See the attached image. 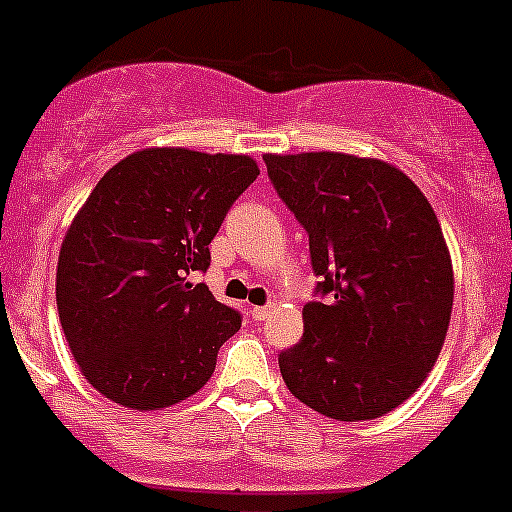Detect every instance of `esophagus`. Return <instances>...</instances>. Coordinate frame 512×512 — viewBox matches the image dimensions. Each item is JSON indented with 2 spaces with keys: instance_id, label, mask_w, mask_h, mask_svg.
<instances>
[{
  "instance_id": "34e87169",
  "label": "esophagus",
  "mask_w": 512,
  "mask_h": 512,
  "mask_svg": "<svg viewBox=\"0 0 512 512\" xmlns=\"http://www.w3.org/2000/svg\"><path fill=\"white\" fill-rule=\"evenodd\" d=\"M250 315L255 317L257 322H262V320H267V315H270V307H250Z\"/></svg>"
}]
</instances>
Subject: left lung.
<instances>
[{"instance_id": "8db88e82", "label": "left lung", "mask_w": 512, "mask_h": 512, "mask_svg": "<svg viewBox=\"0 0 512 512\" xmlns=\"http://www.w3.org/2000/svg\"><path fill=\"white\" fill-rule=\"evenodd\" d=\"M310 237L317 300L280 352L287 390L332 420H375L423 385L453 310V265L433 207L398 167L342 152L265 155Z\"/></svg>"}]
</instances>
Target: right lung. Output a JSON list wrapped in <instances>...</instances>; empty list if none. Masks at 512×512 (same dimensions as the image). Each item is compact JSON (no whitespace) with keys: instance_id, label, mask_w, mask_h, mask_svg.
I'll use <instances>...</instances> for the list:
<instances>
[{"instance_id":"1","label":"right lung","mask_w":512,"mask_h":512,"mask_svg":"<svg viewBox=\"0 0 512 512\" xmlns=\"http://www.w3.org/2000/svg\"><path fill=\"white\" fill-rule=\"evenodd\" d=\"M257 175L245 155L152 147L97 182L59 250L57 310L79 370L104 398L160 410L210 380L242 317L192 280Z\"/></svg>"}]
</instances>
